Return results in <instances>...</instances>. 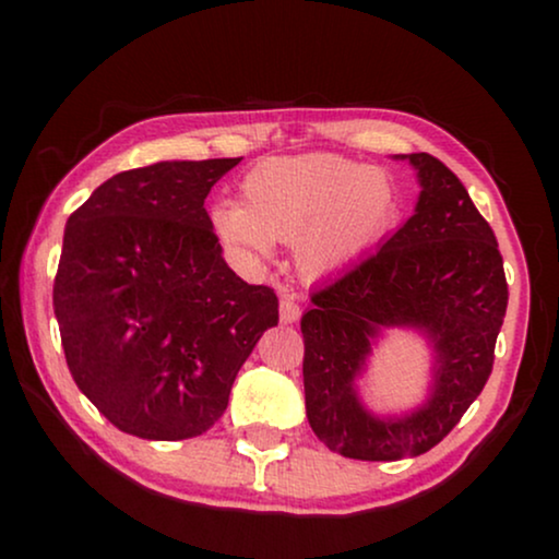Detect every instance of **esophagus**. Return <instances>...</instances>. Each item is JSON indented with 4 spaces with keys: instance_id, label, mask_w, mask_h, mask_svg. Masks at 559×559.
<instances>
[{
    "instance_id": "obj_1",
    "label": "esophagus",
    "mask_w": 559,
    "mask_h": 559,
    "mask_svg": "<svg viewBox=\"0 0 559 559\" xmlns=\"http://www.w3.org/2000/svg\"><path fill=\"white\" fill-rule=\"evenodd\" d=\"M297 318H300V305L295 302V297L282 295L280 297V320L285 325H289V323H295Z\"/></svg>"
}]
</instances>
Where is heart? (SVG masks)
<instances>
[{
	"label": "heart",
	"instance_id": "obj_1",
	"mask_svg": "<svg viewBox=\"0 0 559 559\" xmlns=\"http://www.w3.org/2000/svg\"><path fill=\"white\" fill-rule=\"evenodd\" d=\"M394 216L396 190L384 170L308 152L251 167L241 180V205H213L211 226L247 259H266L274 241H295L297 266L320 277L373 247Z\"/></svg>",
	"mask_w": 559,
	"mask_h": 559
}]
</instances>
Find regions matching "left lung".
Listing matches in <instances>:
<instances>
[{
	"mask_svg": "<svg viewBox=\"0 0 559 559\" xmlns=\"http://www.w3.org/2000/svg\"><path fill=\"white\" fill-rule=\"evenodd\" d=\"M407 159L423 188L415 216L316 289L300 320L310 427L354 461H400L438 445L484 392L507 316V274L488 221L438 157ZM381 326H417L436 348L431 396L404 418L371 416L355 389Z\"/></svg>",
	"mask_w": 559,
	"mask_h": 559,
	"instance_id": "obj_1",
	"label": "left lung"
}]
</instances>
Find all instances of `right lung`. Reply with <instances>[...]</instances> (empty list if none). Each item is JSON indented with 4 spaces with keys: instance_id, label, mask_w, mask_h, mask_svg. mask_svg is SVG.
Returning <instances> with one entry per match:
<instances>
[{
    "instance_id": "obj_1",
    "label": "right lung",
    "mask_w": 559,
    "mask_h": 559,
    "mask_svg": "<svg viewBox=\"0 0 559 559\" xmlns=\"http://www.w3.org/2000/svg\"><path fill=\"white\" fill-rule=\"evenodd\" d=\"M241 157L114 175L66 224L52 308L71 377L121 432L188 440L226 412L266 328L272 287L221 257L205 195Z\"/></svg>"
}]
</instances>
